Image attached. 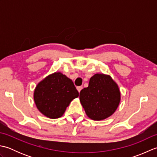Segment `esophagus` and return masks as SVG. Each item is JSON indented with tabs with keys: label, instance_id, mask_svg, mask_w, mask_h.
Masks as SVG:
<instances>
[{
	"label": "esophagus",
	"instance_id": "esophagus-1",
	"mask_svg": "<svg viewBox=\"0 0 157 157\" xmlns=\"http://www.w3.org/2000/svg\"><path fill=\"white\" fill-rule=\"evenodd\" d=\"M82 89H83L82 86H78V87H77V90H78L79 92H80V91L82 90Z\"/></svg>",
	"mask_w": 157,
	"mask_h": 157
}]
</instances>
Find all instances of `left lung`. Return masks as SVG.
<instances>
[{"label": "left lung", "mask_w": 157, "mask_h": 157, "mask_svg": "<svg viewBox=\"0 0 157 157\" xmlns=\"http://www.w3.org/2000/svg\"><path fill=\"white\" fill-rule=\"evenodd\" d=\"M79 99L86 115L99 121L115 111L120 102V92L111 77L98 73L90 79L88 87L82 90Z\"/></svg>", "instance_id": "obj_1"}]
</instances>
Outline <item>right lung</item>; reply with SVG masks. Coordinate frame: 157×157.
<instances>
[{
  "instance_id": "1",
  "label": "right lung",
  "mask_w": 157,
  "mask_h": 157,
  "mask_svg": "<svg viewBox=\"0 0 157 157\" xmlns=\"http://www.w3.org/2000/svg\"><path fill=\"white\" fill-rule=\"evenodd\" d=\"M78 96L79 92L71 79L58 72L39 83L34 98L36 106L43 115L56 119L63 115L69 103Z\"/></svg>"
}]
</instances>
